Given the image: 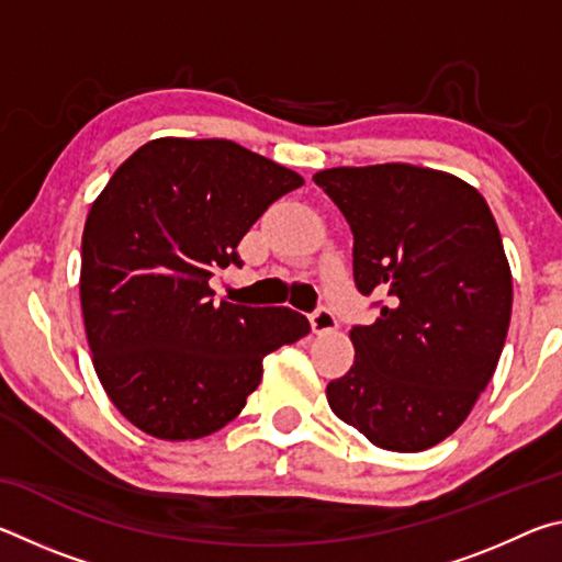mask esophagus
I'll return each mask as SVG.
<instances>
[{
	"instance_id": "34e87169",
	"label": "esophagus",
	"mask_w": 562,
	"mask_h": 562,
	"mask_svg": "<svg viewBox=\"0 0 562 562\" xmlns=\"http://www.w3.org/2000/svg\"><path fill=\"white\" fill-rule=\"evenodd\" d=\"M310 325L315 335H329V331L337 329V317L335 312H329L327 307H319L315 315L310 317Z\"/></svg>"
}]
</instances>
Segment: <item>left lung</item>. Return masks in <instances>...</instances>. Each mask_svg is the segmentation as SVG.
I'll use <instances>...</instances> for the list:
<instances>
[{"label":"left lung","mask_w":562,"mask_h":562,"mask_svg":"<svg viewBox=\"0 0 562 562\" xmlns=\"http://www.w3.org/2000/svg\"><path fill=\"white\" fill-rule=\"evenodd\" d=\"M315 183L355 235L357 290L382 297L374 325L351 327L355 364L327 402L379 449H431L506 345L513 280L491 207L461 178L408 164L327 168Z\"/></svg>","instance_id":"8db88e82"}]
</instances>
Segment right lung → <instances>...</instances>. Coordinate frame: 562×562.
I'll return each instance as SVG.
<instances>
[{"label":"right lung","instance_id":"add662e5","mask_svg":"<svg viewBox=\"0 0 562 562\" xmlns=\"http://www.w3.org/2000/svg\"><path fill=\"white\" fill-rule=\"evenodd\" d=\"M302 176L225 138H156L123 160L81 237V312L101 386L164 441L221 431L262 379V359L302 339L290 307L213 302V270Z\"/></svg>","mask_w":562,"mask_h":562}]
</instances>
